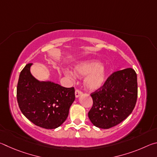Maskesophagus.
<instances>
[{"mask_svg": "<svg viewBox=\"0 0 157 157\" xmlns=\"http://www.w3.org/2000/svg\"><path fill=\"white\" fill-rule=\"evenodd\" d=\"M75 98H79V96H80V95H82V93L79 91V90H76L75 91Z\"/></svg>", "mask_w": 157, "mask_h": 157, "instance_id": "34e87169", "label": "esophagus"}]
</instances>
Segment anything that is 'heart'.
I'll return each mask as SVG.
<instances>
[{"label": "heart", "mask_w": 157, "mask_h": 157, "mask_svg": "<svg viewBox=\"0 0 157 157\" xmlns=\"http://www.w3.org/2000/svg\"><path fill=\"white\" fill-rule=\"evenodd\" d=\"M75 75L82 77L87 75L84 80L85 88L89 91H95L102 86L107 78V71L105 66L98 61H85L78 63L73 68ZM65 75L73 79L70 71H65Z\"/></svg>", "instance_id": "obj_1"}]
</instances>
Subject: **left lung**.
<instances>
[{
	"label": "left lung",
	"instance_id": "1",
	"mask_svg": "<svg viewBox=\"0 0 157 157\" xmlns=\"http://www.w3.org/2000/svg\"><path fill=\"white\" fill-rule=\"evenodd\" d=\"M137 75L132 68L113 73L91 94L94 104L88 113L94 126L109 129L127 118L136 105Z\"/></svg>",
	"mask_w": 157,
	"mask_h": 157
}]
</instances>
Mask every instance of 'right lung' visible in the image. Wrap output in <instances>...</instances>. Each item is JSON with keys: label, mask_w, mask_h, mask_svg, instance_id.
<instances>
[{"label": "right lung", "mask_w": 157, "mask_h": 157, "mask_svg": "<svg viewBox=\"0 0 157 157\" xmlns=\"http://www.w3.org/2000/svg\"><path fill=\"white\" fill-rule=\"evenodd\" d=\"M28 63L21 71L17 96L21 112L32 123L52 129L62 125L75 100L73 87L65 88L52 81H41L32 75Z\"/></svg>", "instance_id": "1"}]
</instances>
